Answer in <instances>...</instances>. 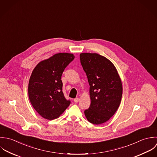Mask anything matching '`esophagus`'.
<instances>
[{
    "mask_svg": "<svg viewBox=\"0 0 157 157\" xmlns=\"http://www.w3.org/2000/svg\"><path fill=\"white\" fill-rule=\"evenodd\" d=\"M79 101V98H76L75 99H74V102H76V103L78 102Z\"/></svg>",
    "mask_w": 157,
    "mask_h": 157,
    "instance_id": "obj_1",
    "label": "esophagus"
}]
</instances>
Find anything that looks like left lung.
Wrapping results in <instances>:
<instances>
[{
    "label": "left lung",
    "mask_w": 157,
    "mask_h": 157,
    "mask_svg": "<svg viewBox=\"0 0 157 157\" xmlns=\"http://www.w3.org/2000/svg\"><path fill=\"white\" fill-rule=\"evenodd\" d=\"M81 63L90 85V107L84 111L87 120L94 124L107 121L118 109L123 86L115 65L97 53L80 54Z\"/></svg>",
    "instance_id": "1"
}]
</instances>
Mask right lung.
Returning <instances> with one entry per match:
<instances>
[{"mask_svg": "<svg viewBox=\"0 0 157 157\" xmlns=\"http://www.w3.org/2000/svg\"><path fill=\"white\" fill-rule=\"evenodd\" d=\"M75 58L71 53H60L39 63L32 71L29 96L33 108L44 118H58L69 106L63 91L61 76Z\"/></svg>", "mask_w": 157, "mask_h": 157, "instance_id": "right-lung-1", "label": "right lung"}]
</instances>
